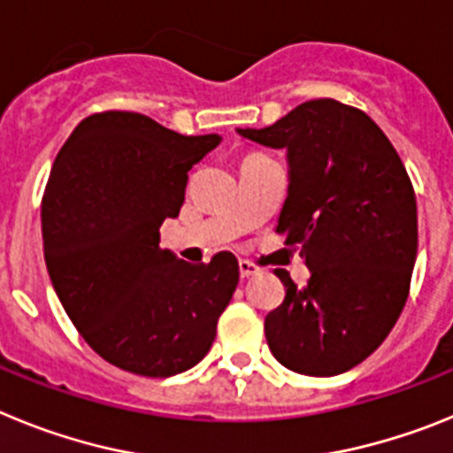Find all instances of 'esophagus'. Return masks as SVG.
<instances>
[{
    "instance_id": "1",
    "label": "esophagus",
    "mask_w": 453,
    "mask_h": 453,
    "mask_svg": "<svg viewBox=\"0 0 453 453\" xmlns=\"http://www.w3.org/2000/svg\"><path fill=\"white\" fill-rule=\"evenodd\" d=\"M238 267H240V276H242V279H250V276H256L258 272H261L258 267L254 265V263H250V261H240Z\"/></svg>"
}]
</instances>
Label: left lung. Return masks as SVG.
I'll use <instances>...</instances> for the list:
<instances>
[{"instance_id": "left-lung-1", "label": "left lung", "mask_w": 453, "mask_h": 453, "mask_svg": "<svg viewBox=\"0 0 453 453\" xmlns=\"http://www.w3.org/2000/svg\"><path fill=\"white\" fill-rule=\"evenodd\" d=\"M238 134L286 150L276 231L311 270L303 288L279 276L286 299L265 318L270 351L299 374H342L381 345L406 303L418 256L413 183L374 119L335 99Z\"/></svg>"}]
</instances>
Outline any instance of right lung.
Here are the masks:
<instances>
[{"label":"right lung","mask_w":453,"mask_h":453,"mask_svg":"<svg viewBox=\"0 0 453 453\" xmlns=\"http://www.w3.org/2000/svg\"><path fill=\"white\" fill-rule=\"evenodd\" d=\"M219 140L106 111L79 122L56 156L40 208L47 272L83 340L119 370L179 374L213 345L238 258L219 251L192 265L158 247V229Z\"/></svg>","instance_id":"1"}]
</instances>
